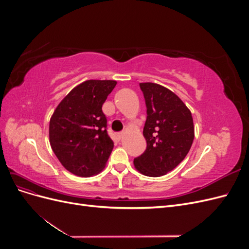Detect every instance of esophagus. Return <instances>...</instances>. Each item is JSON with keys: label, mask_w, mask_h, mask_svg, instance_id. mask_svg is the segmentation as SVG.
I'll list each match as a JSON object with an SVG mask.
<instances>
[{"label": "esophagus", "mask_w": 249, "mask_h": 249, "mask_svg": "<svg viewBox=\"0 0 249 249\" xmlns=\"http://www.w3.org/2000/svg\"><path fill=\"white\" fill-rule=\"evenodd\" d=\"M124 132H120V133H118V134H117V138H118V139H122V138L124 137Z\"/></svg>", "instance_id": "obj_1"}]
</instances>
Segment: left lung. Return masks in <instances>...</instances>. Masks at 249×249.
I'll return each instance as SVG.
<instances>
[{"label": "left lung", "mask_w": 249, "mask_h": 249, "mask_svg": "<svg viewBox=\"0 0 249 249\" xmlns=\"http://www.w3.org/2000/svg\"><path fill=\"white\" fill-rule=\"evenodd\" d=\"M146 104L143 129L147 146L134 159V166L146 177H162L175 169L189 153L194 139L191 111L168 88L156 83H140Z\"/></svg>", "instance_id": "1"}]
</instances>
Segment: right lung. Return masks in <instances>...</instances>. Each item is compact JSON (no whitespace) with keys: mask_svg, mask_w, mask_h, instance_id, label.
Returning a JSON list of instances; mask_svg holds the SVG:
<instances>
[{"mask_svg":"<svg viewBox=\"0 0 249 249\" xmlns=\"http://www.w3.org/2000/svg\"><path fill=\"white\" fill-rule=\"evenodd\" d=\"M113 80H87L59 103L50 120L53 152L62 166L78 177L100 173L114 146L102 107L116 86Z\"/></svg>","mask_w":249,"mask_h":249,"instance_id":"add662e5","label":"right lung"}]
</instances>
